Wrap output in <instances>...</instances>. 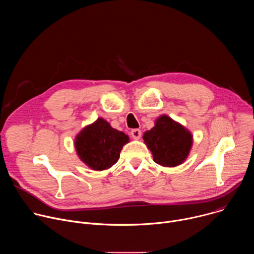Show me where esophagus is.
Returning <instances> with one entry per match:
<instances>
[{"instance_id": "34e87169", "label": "esophagus", "mask_w": 254, "mask_h": 254, "mask_svg": "<svg viewBox=\"0 0 254 254\" xmlns=\"http://www.w3.org/2000/svg\"><path fill=\"white\" fill-rule=\"evenodd\" d=\"M130 134H131V136H132L134 139H138V138H140L141 131H140L138 128H133V129H131Z\"/></svg>"}]
</instances>
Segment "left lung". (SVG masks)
Returning a JSON list of instances; mask_svg holds the SVG:
<instances>
[{
  "label": "left lung",
  "mask_w": 254,
  "mask_h": 254,
  "mask_svg": "<svg viewBox=\"0 0 254 254\" xmlns=\"http://www.w3.org/2000/svg\"><path fill=\"white\" fill-rule=\"evenodd\" d=\"M154 161L163 167H176L188 158L193 143L192 133L168 116H161L155 127L142 136Z\"/></svg>",
  "instance_id": "1"
}]
</instances>
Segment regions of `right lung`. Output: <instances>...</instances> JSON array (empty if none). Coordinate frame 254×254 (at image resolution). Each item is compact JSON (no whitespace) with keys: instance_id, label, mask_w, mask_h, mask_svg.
<instances>
[{"instance_id":"obj_1","label":"right lung","mask_w":254,"mask_h":254,"mask_svg":"<svg viewBox=\"0 0 254 254\" xmlns=\"http://www.w3.org/2000/svg\"><path fill=\"white\" fill-rule=\"evenodd\" d=\"M128 141V135L99 118L76 135L74 146L86 166L94 171H103L118 162L123 147Z\"/></svg>"}]
</instances>
